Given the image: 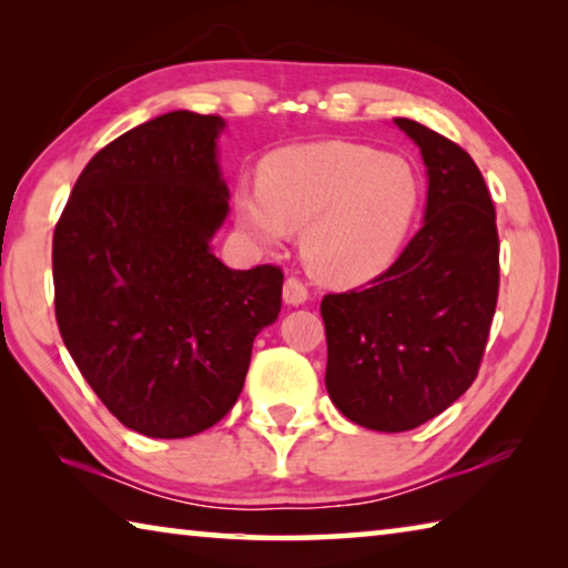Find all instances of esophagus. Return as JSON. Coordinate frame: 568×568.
Listing matches in <instances>:
<instances>
[{
    "label": "esophagus",
    "mask_w": 568,
    "mask_h": 568,
    "mask_svg": "<svg viewBox=\"0 0 568 568\" xmlns=\"http://www.w3.org/2000/svg\"><path fill=\"white\" fill-rule=\"evenodd\" d=\"M307 295H311V291H307V285L301 277H287L283 285V301L287 305H303L307 301Z\"/></svg>",
    "instance_id": "1"
}]
</instances>
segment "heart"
I'll use <instances>...</instances> for the list:
<instances>
[{
	"label": "heart",
	"mask_w": 568,
	"mask_h": 568,
	"mask_svg": "<svg viewBox=\"0 0 568 568\" xmlns=\"http://www.w3.org/2000/svg\"><path fill=\"white\" fill-rule=\"evenodd\" d=\"M418 205L406 160L353 142H313L273 152L261 185H240L235 215L257 245L275 247L301 227L305 265L335 285L363 283L386 267Z\"/></svg>",
	"instance_id": "1"
}]
</instances>
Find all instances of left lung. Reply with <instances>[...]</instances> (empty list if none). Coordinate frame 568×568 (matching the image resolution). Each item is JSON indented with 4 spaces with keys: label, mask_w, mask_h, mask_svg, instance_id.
Instances as JSON below:
<instances>
[{
    "label": "left lung",
    "mask_w": 568,
    "mask_h": 568,
    "mask_svg": "<svg viewBox=\"0 0 568 568\" xmlns=\"http://www.w3.org/2000/svg\"><path fill=\"white\" fill-rule=\"evenodd\" d=\"M428 172L423 227L386 273L321 303L325 388L345 418L400 434L436 418L476 381L498 301L491 192L464 148L396 118Z\"/></svg>",
    "instance_id": "8db88e82"
}]
</instances>
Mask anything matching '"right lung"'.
<instances>
[{
    "instance_id": "add662e5",
    "label": "right lung",
    "mask_w": 568,
    "mask_h": 568,
    "mask_svg": "<svg viewBox=\"0 0 568 568\" xmlns=\"http://www.w3.org/2000/svg\"><path fill=\"white\" fill-rule=\"evenodd\" d=\"M217 114L168 112L94 155L54 227V315L77 368L122 426L187 438L227 416L283 271H230Z\"/></svg>"
}]
</instances>
